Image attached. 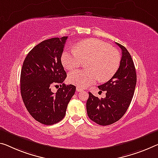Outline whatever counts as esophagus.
<instances>
[{
    "instance_id": "34e87169",
    "label": "esophagus",
    "mask_w": 158,
    "mask_h": 158,
    "mask_svg": "<svg viewBox=\"0 0 158 158\" xmlns=\"http://www.w3.org/2000/svg\"><path fill=\"white\" fill-rule=\"evenodd\" d=\"M76 90H77V92H81V91H83V89L81 88L80 87H76Z\"/></svg>"
}]
</instances>
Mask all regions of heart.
I'll list each match as a JSON object with an SVG mask.
<instances>
[{"label":"heart","mask_w":158,"mask_h":158,"mask_svg":"<svg viewBox=\"0 0 158 158\" xmlns=\"http://www.w3.org/2000/svg\"><path fill=\"white\" fill-rule=\"evenodd\" d=\"M87 69L70 73L68 81L80 87H87L99 78L107 81L119 68L121 56L118 52L108 44L98 40L87 39L77 43L76 49L67 50L61 56V63L70 71L81 67L87 61Z\"/></svg>","instance_id":"1"}]
</instances>
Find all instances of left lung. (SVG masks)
<instances>
[{"label": "left lung", "instance_id": "left-lung-1", "mask_svg": "<svg viewBox=\"0 0 158 158\" xmlns=\"http://www.w3.org/2000/svg\"><path fill=\"white\" fill-rule=\"evenodd\" d=\"M116 44L122 52L119 68L110 81L98 86L100 90L106 91V98L99 99L89 93L86 103L89 118L101 126L112 124L124 115L136 85L135 65L129 52L123 46Z\"/></svg>", "mask_w": 158, "mask_h": 158}]
</instances>
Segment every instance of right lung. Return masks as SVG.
Instances as JSON below:
<instances>
[{
  "label": "right lung",
  "instance_id": "add662e5",
  "mask_svg": "<svg viewBox=\"0 0 158 158\" xmlns=\"http://www.w3.org/2000/svg\"><path fill=\"white\" fill-rule=\"evenodd\" d=\"M68 37L52 38L35 46L27 55L20 75L23 102L30 115L45 125L61 121L68 104L76 92L73 85L63 83L67 75L61 64L62 53ZM60 85L56 93L52 85Z\"/></svg>",
  "mask_w": 158,
  "mask_h": 158
}]
</instances>
